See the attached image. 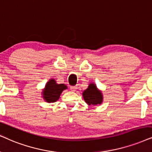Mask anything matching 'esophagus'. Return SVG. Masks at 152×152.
<instances>
[{"label":"esophagus","mask_w":152,"mask_h":152,"mask_svg":"<svg viewBox=\"0 0 152 152\" xmlns=\"http://www.w3.org/2000/svg\"><path fill=\"white\" fill-rule=\"evenodd\" d=\"M77 86H71V88H70V89H71V90H72V91H76V90H77Z\"/></svg>","instance_id":"1"}]
</instances>
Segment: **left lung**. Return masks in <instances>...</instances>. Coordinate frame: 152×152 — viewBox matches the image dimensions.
I'll list each match as a JSON object with an SVG mask.
<instances>
[{
	"instance_id": "obj_1",
	"label": "left lung",
	"mask_w": 152,
	"mask_h": 152,
	"mask_svg": "<svg viewBox=\"0 0 152 152\" xmlns=\"http://www.w3.org/2000/svg\"><path fill=\"white\" fill-rule=\"evenodd\" d=\"M83 97L89 106H95L103 102L102 90L98 89L95 83H90L87 89L83 92Z\"/></svg>"
}]
</instances>
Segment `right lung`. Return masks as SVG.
Masks as SVG:
<instances>
[{"instance_id":"right-lung-1","label":"right lung","mask_w":152,"mask_h":152,"mask_svg":"<svg viewBox=\"0 0 152 152\" xmlns=\"http://www.w3.org/2000/svg\"><path fill=\"white\" fill-rule=\"evenodd\" d=\"M66 89L68 88L65 84H58L54 78H50L42 90V97L48 103L55 102L58 100L61 94Z\"/></svg>"}]
</instances>
